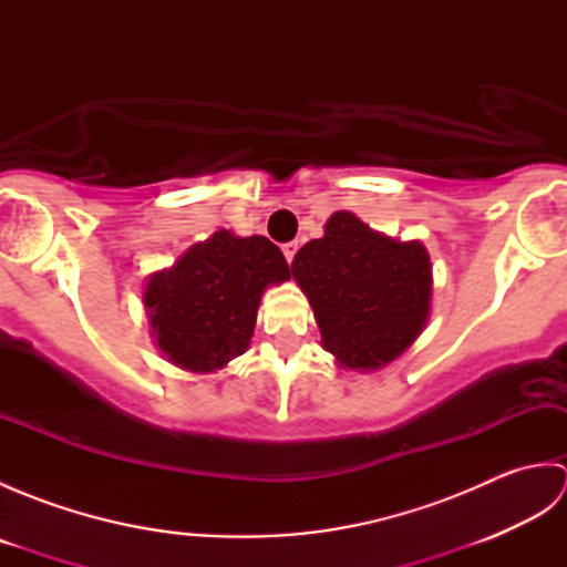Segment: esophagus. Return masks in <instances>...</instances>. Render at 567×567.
I'll return each mask as SVG.
<instances>
[{
	"instance_id": "obj_1",
	"label": "esophagus",
	"mask_w": 567,
	"mask_h": 567,
	"mask_svg": "<svg viewBox=\"0 0 567 567\" xmlns=\"http://www.w3.org/2000/svg\"><path fill=\"white\" fill-rule=\"evenodd\" d=\"M297 248H299L297 240H290V244H285V246H282V252H285L287 262H292V260H295V256H297Z\"/></svg>"
}]
</instances>
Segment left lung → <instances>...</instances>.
Masks as SVG:
<instances>
[{
	"mask_svg": "<svg viewBox=\"0 0 567 567\" xmlns=\"http://www.w3.org/2000/svg\"><path fill=\"white\" fill-rule=\"evenodd\" d=\"M321 331L323 351L348 370H378L424 331L431 309V260L421 240H396L336 212L323 236L292 260Z\"/></svg>",
	"mask_w": 567,
	"mask_h": 567,
	"instance_id": "1",
	"label": "left lung"
}]
</instances>
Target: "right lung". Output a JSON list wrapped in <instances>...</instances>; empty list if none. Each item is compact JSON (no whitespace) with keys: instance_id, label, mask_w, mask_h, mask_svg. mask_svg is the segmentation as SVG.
Returning a JSON list of instances; mask_svg holds the SVG:
<instances>
[{"instance_id":"1","label":"right lung","mask_w":567,"mask_h":567,"mask_svg":"<svg viewBox=\"0 0 567 567\" xmlns=\"http://www.w3.org/2000/svg\"><path fill=\"white\" fill-rule=\"evenodd\" d=\"M285 280L290 265L268 238L219 228L187 248L173 268L153 272L143 305L173 365L214 372L248 351L262 292Z\"/></svg>"}]
</instances>
